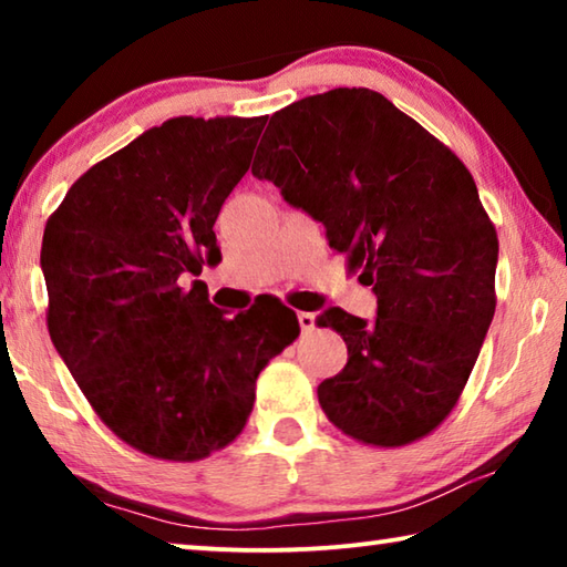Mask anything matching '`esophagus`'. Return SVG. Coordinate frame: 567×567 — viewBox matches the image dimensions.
<instances>
[{
    "mask_svg": "<svg viewBox=\"0 0 567 567\" xmlns=\"http://www.w3.org/2000/svg\"><path fill=\"white\" fill-rule=\"evenodd\" d=\"M297 322H300L302 332H312L315 330V315L312 312H300V315H297Z\"/></svg>",
    "mask_w": 567,
    "mask_h": 567,
    "instance_id": "34e87169",
    "label": "esophagus"
}]
</instances>
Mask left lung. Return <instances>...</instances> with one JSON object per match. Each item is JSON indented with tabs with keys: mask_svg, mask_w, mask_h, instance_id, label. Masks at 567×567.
I'll use <instances>...</instances> for the list:
<instances>
[{
	"mask_svg": "<svg viewBox=\"0 0 567 567\" xmlns=\"http://www.w3.org/2000/svg\"><path fill=\"white\" fill-rule=\"evenodd\" d=\"M252 175L324 225L378 297V318L332 307L320 328L348 364L318 388L334 427L402 447L453 412L495 315L497 233L453 150L380 92L340 87L275 112Z\"/></svg>",
	"mask_w": 567,
	"mask_h": 567,
	"instance_id": "left-lung-1",
	"label": "left lung"
}]
</instances>
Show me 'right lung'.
<instances>
[{
    "label": "right lung",
    "instance_id": "add662e5",
    "mask_svg": "<svg viewBox=\"0 0 567 567\" xmlns=\"http://www.w3.org/2000/svg\"><path fill=\"white\" fill-rule=\"evenodd\" d=\"M267 117H175L92 165L47 219V328L122 443L195 463L243 433L255 385L300 334L282 302L227 318L187 275L219 260L215 219Z\"/></svg>",
    "mask_w": 567,
    "mask_h": 567
}]
</instances>
